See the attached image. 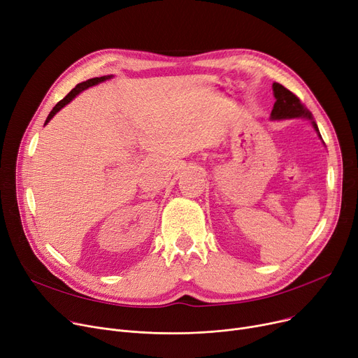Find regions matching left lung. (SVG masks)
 I'll use <instances>...</instances> for the list:
<instances>
[{
    "label": "left lung",
    "mask_w": 358,
    "mask_h": 358,
    "mask_svg": "<svg viewBox=\"0 0 358 358\" xmlns=\"http://www.w3.org/2000/svg\"><path fill=\"white\" fill-rule=\"evenodd\" d=\"M273 91H274V97L275 103L271 110V119L273 120H283V119H294V117H306L312 120V124L315 130L317 131L319 138H321V134H319V129L316 123L312 119V113L306 108V106L300 101L292 91H289L286 87H283L278 83L273 84Z\"/></svg>",
    "instance_id": "8db88e82"
}]
</instances>
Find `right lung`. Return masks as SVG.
<instances>
[{
  "mask_svg": "<svg viewBox=\"0 0 358 358\" xmlns=\"http://www.w3.org/2000/svg\"><path fill=\"white\" fill-rule=\"evenodd\" d=\"M108 78H111V75H106V77H96V78H91V80H87V81H84V83L77 84V87L72 88V90L68 92V96H65L58 104H56V106L52 108V111L49 113V116H48L45 124H48L49 120L56 115V113H58L61 108H64L68 103H71L75 97L78 96V94H80L81 91H84V90H87V88H90V87H92V85H97V84H100V83H103V81H106V80H108Z\"/></svg>",
  "mask_w": 358,
  "mask_h": 358,
  "instance_id": "right-lung-1",
  "label": "right lung"
}]
</instances>
